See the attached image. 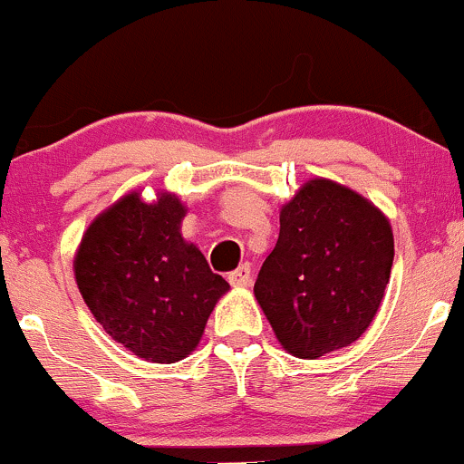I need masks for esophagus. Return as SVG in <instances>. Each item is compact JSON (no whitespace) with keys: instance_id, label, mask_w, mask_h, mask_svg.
<instances>
[{"instance_id":"34e87169","label":"esophagus","mask_w":464,"mask_h":464,"mask_svg":"<svg viewBox=\"0 0 464 464\" xmlns=\"http://www.w3.org/2000/svg\"><path fill=\"white\" fill-rule=\"evenodd\" d=\"M250 281H253V273H250L248 264L239 266L237 270H233V273L228 275V284H231L233 287H248Z\"/></svg>"}]
</instances>
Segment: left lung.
<instances>
[{"label":"left lung","instance_id":"8db88e82","mask_svg":"<svg viewBox=\"0 0 464 464\" xmlns=\"http://www.w3.org/2000/svg\"><path fill=\"white\" fill-rule=\"evenodd\" d=\"M255 299L287 353L316 360L360 338L380 310L395 239L384 211L347 185L310 179L279 211Z\"/></svg>","mask_w":464,"mask_h":464}]
</instances>
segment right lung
Returning a JSON list of instances; mask_svg holds the SVG:
<instances>
[{
    "label": "right lung",
    "instance_id": "1",
    "mask_svg": "<svg viewBox=\"0 0 464 464\" xmlns=\"http://www.w3.org/2000/svg\"><path fill=\"white\" fill-rule=\"evenodd\" d=\"M188 207L172 191L146 202L129 191L95 216L73 255V276L104 332L137 358L174 364L198 347L228 292L180 233Z\"/></svg>",
    "mask_w": 464,
    "mask_h": 464
}]
</instances>
